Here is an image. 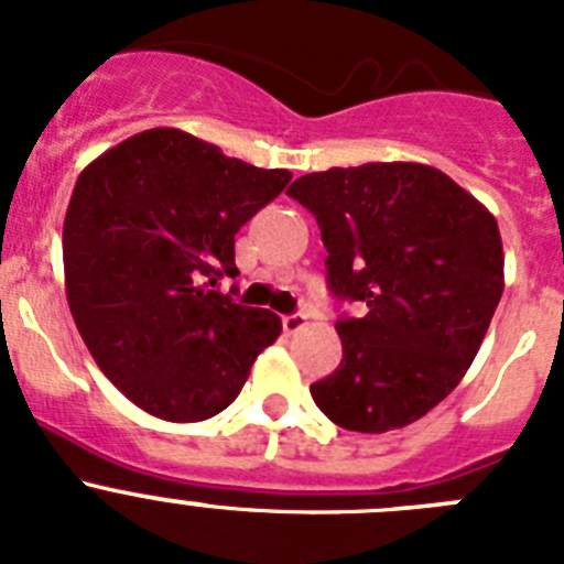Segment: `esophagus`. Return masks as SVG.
Returning a JSON list of instances; mask_svg holds the SVG:
<instances>
[{
  "instance_id": "obj_1",
  "label": "esophagus",
  "mask_w": 564,
  "mask_h": 564,
  "mask_svg": "<svg viewBox=\"0 0 564 564\" xmlns=\"http://www.w3.org/2000/svg\"><path fill=\"white\" fill-rule=\"evenodd\" d=\"M282 327H285L288 336H293V333L305 330L307 316H305V313H293V316H285V318H282Z\"/></svg>"
}]
</instances>
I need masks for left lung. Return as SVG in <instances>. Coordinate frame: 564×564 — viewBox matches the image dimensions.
Instances as JSON below:
<instances>
[{
	"label": "left lung",
	"mask_w": 564,
	"mask_h": 564,
	"mask_svg": "<svg viewBox=\"0 0 564 564\" xmlns=\"http://www.w3.org/2000/svg\"><path fill=\"white\" fill-rule=\"evenodd\" d=\"M288 194L316 214L330 291L364 305L336 325L344 358L313 401L341 430L410 426L460 383L491 325L506 288L495 214L412 161L313 172Z\"/></svg>",
	"instance_id": "obj_1"
}]
</instances>
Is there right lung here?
<instances>
[{"label":"right lung","instance_id":"obj_1","mask_svg":"<svg viewBox=\"0 0 564 564\" xmlns=\"http://www.w3.org/2000/svg\"><path fill=\"white\" fill-rule=\"evenodd\" d=\"M291 177L172 127L132 134L78 174L64 217L67 305L134 406L172 423L214 417L276 341V313L214 288L239 273L234 234Z\"/></svg>","mask_w":564,"mask_h":564}]
</instances>
